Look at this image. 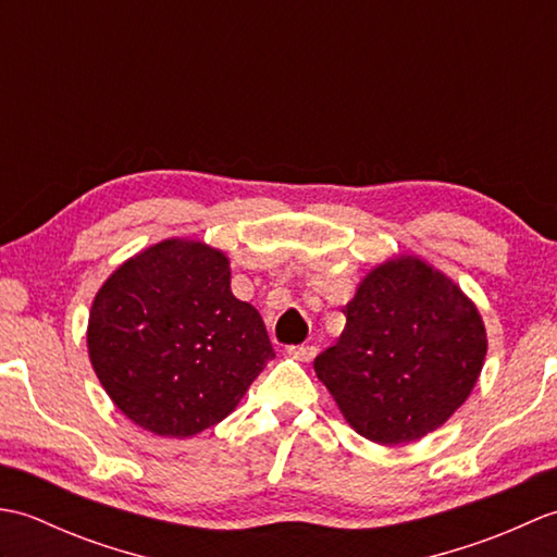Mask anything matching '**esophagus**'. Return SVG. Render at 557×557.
I'll list each match as a JSON object with an SVG mask.
<instances>
[{
  "instance_id": "esophagus-1",
  "label": "esophagus",
  "mask_w": 557,
  "mask_h": 557,
  "mask_svg": "<svg viewBox=\"0 0 557 557\" xmlns=\"http://www.w3.org/2000/svg\"><path fill=\"white\" fill-rule=\"evenodd\" d=\"M318 349L313 345H297V347H289V357L297 359V361H313L315 359Z\"/></svg>"
}]
</instances>
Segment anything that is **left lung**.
Listing matches in <instances>:
<instances>
[{
  "label": "left lung",
  "instance_id": "obj_1",
  "mask_svg": "<svg viewBox=\"0 0 557 557\" xmlns=\"http://www.w3.org/2000/svg\"><path fill=\"white\" fill-rule=\"evenodd\" d=\"M345 315V333L313 369L359 435L421 441L465 405L488 339L476 304L445 272L389 258L359 282Z\"/></svg>",
  "mask_w": 557,
  "mask_h": 557
}]
</instances>
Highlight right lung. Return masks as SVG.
Wrapping results in <instances>:
<instances>
[{"mask_svg": "<svg viewBox=\"0 0 557 557\" xmlns=\"http://www.w3.org/2000/svg\"><path fill=\"white\" fill-rule=\"evenodd\" d=\"M230 258L164 239L128 258L98 289L88 357L126 419L188 437L230 417L275 359L263 318L230 287Z\"/></svg>", "mask_w": 557, "mask_h": 557, "instance_id": "add662e5", "label": "right lung"}]
</instances>
